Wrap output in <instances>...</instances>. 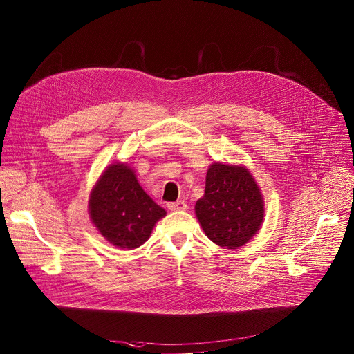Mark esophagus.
Masks as SVG:
<instances>
[{
	"instance_id": "obj_1",
	"label": "esophagus",
	"mask_w": 354,
	"mask_h": 354,
	"mask_svg": "<svg viewBox=\"0 0 354 354\" xmlns=\"http://www.w3.org/2000/svg\"><path fill=\"white\" fill-rule=\"evenodd\" d=\"M167 208L169 211H186L187 209V204L185 201H178V203H168Z\"/></svg>"
}]
</instances>
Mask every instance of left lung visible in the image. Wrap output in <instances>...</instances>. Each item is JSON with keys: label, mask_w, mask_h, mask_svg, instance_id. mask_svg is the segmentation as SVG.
Masks as SVG:
<instances>
[{"label": "left lung", "mask_w": 354, "mask_h": 354, "mask_svg": "<svg viewBox=\"0 0 354 354\" xmlns=\"http://www.w3.org/2000/svg\"><path fill=\"white\" fill-rule=\"evenodd\" d=\"M196 214L212 242L236 249L260 230L264 201L246 168L214 162L208 169L205 194L196 204Z\"/></svg>", "instance_id": "left-lung-1"}]
</instances>
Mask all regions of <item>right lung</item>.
<instances>
[{
    "mask_svg": "<svg viewBox=\"0 0 354 354\" xmlns=\"http://www.w3.org/2000/svg\"><path fill=\"white\" fill-rule=\"evenodd\" d=\"M88 209L101 235L127 250L145 243L157 220L165 216L126 164H112L105 169L90 194Z\"/></svg>",
    "mask_w": 354,
    "mask_h": 354,
    "instance_id": "1",
    "label": "right lung"
}]
</instances>
